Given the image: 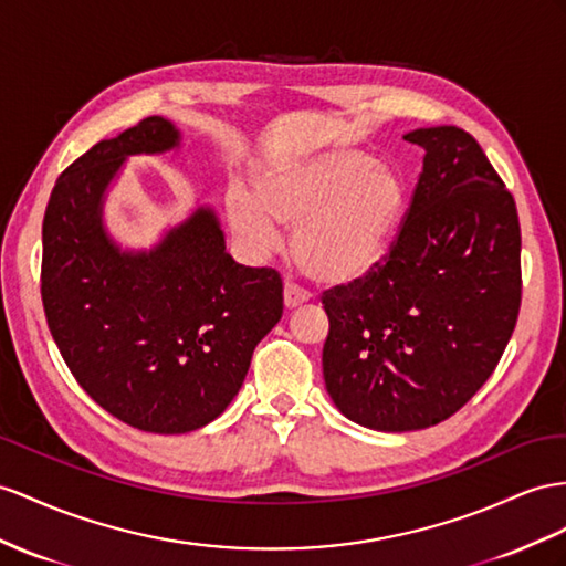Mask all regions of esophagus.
<instances>
[{
  "mask_svg": "<svg viewBox=\"0 0 566 566\" xmlns=\"http://www.w3.org/2000/svg\"><path fill=\"white\" fill-rule=\"evenodd\" d=\"M306 301H308V292H303L298 284H294V282H286L284 284V306L289 311L301 308Z\"/></svg>",
  "mask_w": 566,
  "mask_h": 566,
  "instance_id": "esophagus-1",
  "label": "esophagus"
}]
</instances>
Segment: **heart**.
<instances>
[{"label": "heart", "instance_id": "1", "mask_svg": "<svg viewBox=\"0 0 566 566\" xmlns=\"http://www.w3.org/2000/svg\"><path fill=\"white\" fill-rule=\"evenodd\" d=\"M224 210L234 237L253 253L277 249V224L294 229L298 268L313 282L337 286L385 263L409 210V184L370 153L335 145L268 167L258 200L231 191Z\"/></svg>", "mask_w": 566, "mask_h": 566}]
</instances>
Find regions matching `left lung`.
Segmentation results:
<instances>
[{
    "mask_svg": "<svg viewBox=\"0 0 566 566\" xmlns=\"http://www.w3.org/2000/svg\"><path fill=\"white\" fill-rule=\"evenodd\" d=\"M403 138L426 157L392 251L323 296L327 392L380 432L457 413L500 364L521 306L516 202L481 145L457 126Z\"/></svg>",
    "mask_w": 566,
    "mask_h": 566,
    "instance_id": "left-lung-1",
    "label": "left lung"
}]
</instances>
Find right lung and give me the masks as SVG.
<instances>
[{
	"mask_svg": "<svg viewBox=\"0 0 566 566\" xmlns=\"http://www.w3.org/2000/svg\"><path fill=\"white\" fill-rule=\"evenodd\" d=\"M179 145L163 117L99 140L56 179L42 222V306L69 370L105 411L159 434L198 430L229 407L284 308L280 274L239 265L208 206L150 251L107 234L105 196L126 159Z\"/></svg>",
	"mask_w": 566,
	"mask_h": 566,
	"instance_id": "obj_1",
	"label": "right lung"
}]
</instances>
